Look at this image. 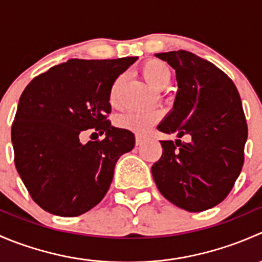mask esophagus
I'll return each instance as SVG.
<instances>
[{"instance_id":"obj_1","label":"esophagus","mask_w":262,"mask_h":262,"mask_svg":"<svg viewBox=\"0 0 262 262\" xmlns=\"http://www.w3.org/2000/svg\"><path fill=\"white\" fill-rule=\"evenodd\" d=\"M146 141H147L146 136H142V134H137V136H136V144H137V146H142V144H143Z\"/></svg>"}]
</instances>
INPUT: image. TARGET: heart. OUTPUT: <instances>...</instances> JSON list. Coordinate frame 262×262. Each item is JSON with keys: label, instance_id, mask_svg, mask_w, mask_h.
Segmentation results:
<instances>
[{"label": "heart", "instance_id": "b5f03b06", "mask_svg": "<svg viewBox=\"0 0 262 262\" xmlns=\"http://www.w3.org/2000/svg\"><path fill=\"white\" fill-rule=\"evenodd\" d=\"M142 75L153 89L162 90L170 83L171 71L163 62L157 59L148 60L142 66ZM121 77L116 78L110 90V102L116 105L118 101V90L120 87ZM160 119V114L156 112H130L121 115L118 119V124L124 129L132 130L133 133H147L150 126Z\"/></svg>", "mask_w": 262, "mask_h": 262}]
</instances>
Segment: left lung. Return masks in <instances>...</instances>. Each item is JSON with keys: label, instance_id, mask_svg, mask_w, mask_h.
<instances>
[{"label": "left lung", "instance_id": "1", "mask_svg": "<svg viewBox=\"0 0 262 262\" xmlns=\"http://www.w3.org/2000/svg\"><path fill=\"white\" fill-rule=\"evenodd\" d=\"M176 72L171 112L158 124L179 139L161 141L162 156L152 166L161 194L187 212H203L226 199L244 166L247 123L241 97L218 67L186 50L158 53ZM190 141L181 143V136Z\"/></svg>", "mask_w": 262, "mask_h": 262}]
</instances>
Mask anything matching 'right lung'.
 <instances>
[{"label": "right lung", "instance_id": "1", "mask_svg": "<svg viewBox=\"0 0 262 262\" xmlns=\"http://www.w3.org/2000/svg\"><path fill=\"white\" fill-rule=\"evenodd\" d=\"M137 59H70L34 78L21 94L11 129L15 166L46 212L81 215L109 190L116 161L136 144L130 130L106 119L110 90ZM87 128L104 139L82 144L79 134Z\"/></svg>", "mask_w": 262, "mask_h": 262}]
</instances>
